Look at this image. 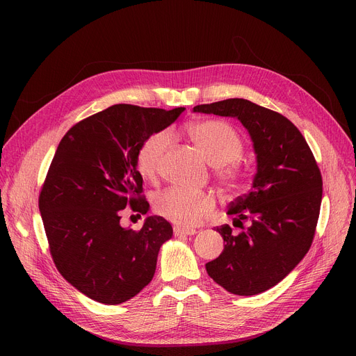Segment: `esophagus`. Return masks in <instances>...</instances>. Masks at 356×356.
<instances>
[{"label":"esophagus","mask_w":356,"mask_h":356,"mask_svg":"<svg viewBox=\"0 0 356 356\" xmlns=\"http://www.w3.org/2000/svg\"><path fill=\"white\" fill-rule=\"evenodd\" d=\"M173 232H175V236H189V235L196 234L195 229H184V228H179V227H175Z\"/></svg>","instance_id":"esophagus-1"}]
</instances>
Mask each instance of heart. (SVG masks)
I'll use <instances>...</instances> for the list:
<instances>
[{"instance_id": "obj_1", "label": "heart", "mask_w": 356, "mask_h": 356, "mask_svg": "<svg viewBox=\"0 0 356 356\" xmlns=\"http://www.w3.org/2000/svg\"><path fill=\"white\" fill-rule=\"evenodd\" d=\"M188 134L207 161L218 167V179L231 193L239 189L242 175L238 160L244 153V141L228 122L204 120L189 127ZM172 143L168 131H157L148 136L138 147L136 164L138 173L152 180L157 176L163 156ZM156 213L179 227H193L212 213L215 199L204 192H191L170 188L157 193L153 199Z\"/></svg>"}]
</instances>
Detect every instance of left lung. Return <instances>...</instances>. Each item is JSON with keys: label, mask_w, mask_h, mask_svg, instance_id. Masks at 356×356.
Segmentation results:
<instances>
[{"label": "left lung", "mask_w": 356, "mask_h": 356, "mask_svg": "<svg viewBox=\"0 0 356 356\" xmlns=\"http://www.w3.org/2000/svg\"><path fill=\"white\" fill-rule=\"evenodd\" d=\"M193 112L236 118L251 137L257 156L251 191L227 212L239 232L216 228L225 245L207 271L232 294H259L290 274L312 245L322 203L321 170L300 131L278 112L241 98L197 105Z\"/></svg>", "instance_id": "8db88e82"}]
</instances>
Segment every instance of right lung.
<instances>
[{
  "mask_svg": "<svg viewBox=\"0 0 356 356\" xmlns=\"http://www.w3.org/2000/svg\"><path fill=\"white\" fill-rule=\"evenodd\" d=\"M184 108L112 105L73 125L56 149L39 197L56 267L67 283L104 305H120L153 280L160 247L173 236L161 216L140 231L122 228L129 204L145 215L140 144L173 124Z\"/></svg>",
  "mask_w": 356,
  "mask_h": 356,
  "instance_id": "1",
  "label": "right lung"
}]
</instances>
